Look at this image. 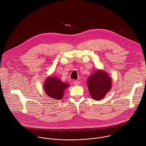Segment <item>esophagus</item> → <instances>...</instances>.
I'll list each match as a JSON object with an SVG mask.
<instances>
[{
  "instance_id": "34e87169",
  "label": "esophagus",
  "mask_w": 146,
  "mask_h": 146,
  "mask_svg": "<svg viewBox=\"0 0 146 146\" xmlns=\"http://www.w3.org/2000/svg\"><path fill=\"white\" fill-rule=\"evenodd\" d=\"M73 84H74V85H78L79 84V82L78 80H74V81L73 82Z\"/></svg>"
}]
</instances>
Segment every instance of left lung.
<instances>
[{
    "mask_svg": "<svg viewBox=\"0 0 146 146\" xmlns=\"http://www.w3.org/2000/svg\"><path fill=\"white\" fill-rule=\"evenodd\" d=\"M90 94L93 100L99 101L110 91L112 82L111 78L104 71H96L87 80Z\"/></svg>",
    "mask_w": 146,
    "mask_h": 146,
    "instance_id": "left-lung-1",
    "label": "left lung"
}]
</instances>
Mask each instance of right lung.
Segmentation results:
<instances>
[{"label": "right lung", "mask_w": 146, "mask_h": 146, "mask_svg": "<svg viewBox=\"0 0 146 146\" xmlns=\"http://www.w3.org/2000/svg\"><path fill=\"white\" fill-rule=\"evenodd\" d=\"M69 86L68 84L62 83L60 79L49 77L44 83V88L46 94L50 97L60 100L62 99L64 91Z\"/></svg>", "instance_id": "add662e5"}]
</instances>
